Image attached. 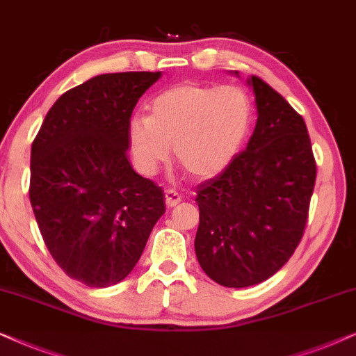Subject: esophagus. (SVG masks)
Returning <instances> with one entry per match:
<instances>
[{
  "mask_svg": "<svg viewBox=\"0 0 356 356\" xmlns=\"http://www.w3.org/2000/svg\"><path fill=\"white\" fill-rule=\"evenodd\" d=\"M164 197H165V205H168L169 208H172L177 205L179 202L182 200V197L179 195V192L172 191V188H168V191L164 192Z\"/></svg>",
  "mask_w": 356,
  "mask_h": 356,
  "instance_id": "34e87169",
  "label": "esophagus"
}]
</instances>
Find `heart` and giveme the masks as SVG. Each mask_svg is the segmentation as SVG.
<instances>
[{"instance_id":"obj_1","label":"heart","mask_w":356,"mask_h":356,"mask_svg":"<svg viewBox=\"0 0 356 356\" xmlns=\"http://www.w3.org/2000/svg\"><path fill=\"white\" fill-rule=\"evenodd\" d=\"M252 106L234 86L182 83L158 94L149 117L130 118L127 140L140 172L153 175L170 156L192 177L211 179L233 163L248 136Z\"/></svg>"}]
</instances>
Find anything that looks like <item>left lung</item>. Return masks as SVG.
Returning <instances> with one entry per match:
<instances>
[{
	"mask_svg": "<svg viewBox=\"0 0 356 356\" xmlns=\"http://www.w3.org/2000/svg\"><path fill=\"white\" fill-rule=\"evenodd\" d=\"M248 83L257 106L254 134L221 174L197 187L195 198L198 264L227 288L257 285L290 260L316 184L302 117L257 76Z\"/></svg>",
	"mask_w": 356,
	"mask_h": 356,
	"instance_id": "8db88e82",
	"label": "left lung"
}]
</instances>
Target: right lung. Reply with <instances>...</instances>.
<instances>
[{
    "label": "right lung",
    "mask_w": 356,
    "mask_h": 356,
    "mask_svg": "<svg viewBox=\"0 0 356 356\" xmlns=\"http://www.w3.org/2000/svg\"><path fill=\"white\" fill-rule=\"evenodd\" d=\"M161 71L99 74L60 96L31 151L29 197L55 262L70 278L106 288L138 262L164 193L131 168V112Z\"/></svg>",
    "instance_id": "right-lung-1"
}]
</instances>
